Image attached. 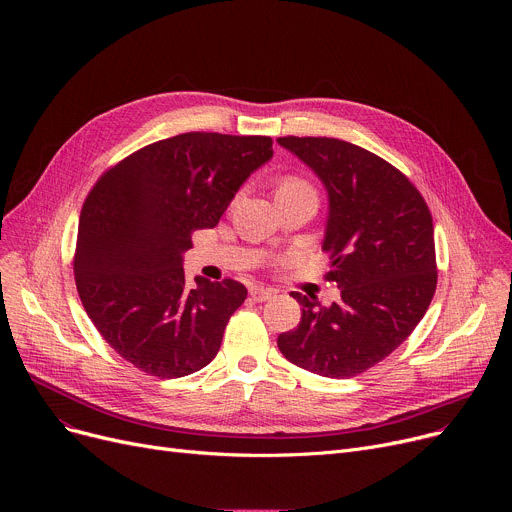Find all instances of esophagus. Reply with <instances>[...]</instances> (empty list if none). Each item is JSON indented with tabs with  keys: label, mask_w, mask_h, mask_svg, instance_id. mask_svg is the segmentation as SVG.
I'll use <instances>...</instances> for the list:
<instances>
[{
	"label": "esophagus",
	"mask_w": 512,
	"mask_h": 512,
	"mask_svg": "<svg viewBox=\"0 0 512 512\" xmlns=\"http://www.w3.org/2000/svg\"><path fill=\"white\" fill-rule=\"evenodd\" d=\"M249 296H251L253 302H267L269 298L275 296V289L263 287V285H253V287L249 289Z\"/></svg>",
	"instance_id": "obj_1"
}]
</instances>
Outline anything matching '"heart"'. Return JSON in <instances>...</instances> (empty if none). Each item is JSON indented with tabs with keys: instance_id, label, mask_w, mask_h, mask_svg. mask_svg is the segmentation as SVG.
Returning a JSON list of instances; mask_svg holds the SVG:
<instances>
[{
	"instance_id": "b5f03b06",
	"label": "heart",
	"mask_w": 512,
	"mask_h": 512,
	"mask_svg": "<svg viewBox=\"0 0 512 512\" xmlns=\"http://www.w3.org/2000/svg\"><path fill=\"white\" fill-rule=\"evenodd\" d=\"M298 188H310L306 182H302L300 178H285L281 184H279V188H277V192H285V190H298Z\"/></svg>"
}]
</instances>
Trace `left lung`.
Returning a JSON list of instances; mask_svg holds the SVG:
<instances>
[{
  "instance_id": "8db88e82",
  "label": "left lung",
  "mask_w": 512,
  "mask_h": 512,
  "mask_svg": "<svg viewBox=\"0 0 512 512\" xmlns=\"http://www.w3.org/2000/svg\"><path fill=\"white\" fill-rule=\"evenodd\" d=\"M324 184L328 218L322 249L340 300L322 306L294 291L296 330L279 334L281 354L298 367L350 379L375 367L415 330L435 294L429 208L389 162L334 137H279Z\"/></svg>"
}]
</instances>
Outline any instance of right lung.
Wrapping results in <instances>:
<instances>
[{
  "instance_id": "1",
  "label": "right lung",
  "mask_w": 512,
  "mask_h": 512,
  "mask_svg": "<svg viewBox=\"0 0 512 512\" xmlns=\"http://www.w3.org/2000/svg\"><path fill=\"white\" fill-rule=\"evenodd\" d=\"M271 145L265 135L182 133L121 160L89 192L75 253L79 296L107 344L143 373L186 377L221 348L247 289L200 275L188 287L184 253L273 158Z\"/></svg>"
}]
</instances>
